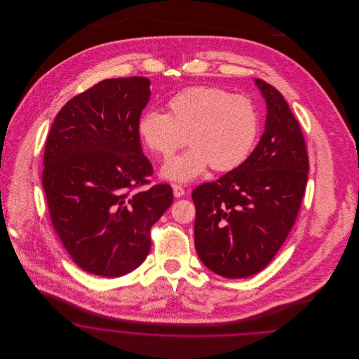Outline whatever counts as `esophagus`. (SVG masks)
I'll list each match as a JSON object with an SVG mask.
<instances>
[{
  "mask_svg": "<svg viewBox=\"0 0 359 359\" xmlns=\"http://www.w3.org/2000/svg\"><path fill=\"white\" fill-rule=\"evenodd\" d=\"M173 188V195H175V198H182L186 192H184V188L180 187V186H177V184H173L172 186Z\"/></svg>",
  "mask_w": 359,
  "mask_h": 359,
  "instance_id": "34e87169",
  "label": "esophagus"
}]
</instances>
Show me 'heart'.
<instances>
[{
    "instance_id": "heart-1",
    "label": "heart",
    "mask_w": 359,
    "mask_h": 359,
    "mask_svg": "<svg viewBox=\"0 0 359 359\" xmlns=\"http://www.w3.org/2000/svg\"><path fill=\"white\" fill-rule=\"evenodd\" d=\"M167 110V114L156 110L144 113L138 121V135L163 158L186 141L192 145L163 167V176L170 180L187 183L210 165L214 171H233L253 151L259 116L249 97L221 87L195 86L175 94Z\"/></svg>"
}]
</instances>
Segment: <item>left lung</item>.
Returning <instances> with one entry per match:
<instances>
[{"mask_svg": "<svg viewBox=\"0 0 359 359\" xmlns=\"http://www.w3.org/2000/svg\"><path fill=\"white\" fill-rule=\"evenodd\" d=\"M265 130L243 164L192 191L195 248L214 273L243 278L262 271L288 237L307 184L306 141L281 93L255 79Z\"/></svg>", "mask_w": 359, "mask_h": 359, "instance_id": "8db88e82", "label": "left lung"}]
</instances>
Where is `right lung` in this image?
Returning a JSON list of instances; mask_svg holds the SVG:
<instances>
[{
    "label": "right lung",
    "instance_id": "obj_1",
    "mask_svg": "<svg viewBox=\"0 0 359 359\" xmlns=\"http://www.w3.org/2000/svg\"><path fill=\"white\" fill-rule=\"evenodd\" d=\"M148 78L104 79L66 103L44 151L43 188L72 261L88 273L120 277L151 249V227L173 202L167 183L138 191L154 168L138 135L151 97Z\"/></svg>",
    "mask_w": 359,
    "mask_h": 359
}]
</instances>
